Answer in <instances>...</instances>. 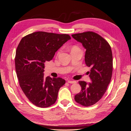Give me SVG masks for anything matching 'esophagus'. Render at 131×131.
Here are the masks:
<instances>
[{
	"mask_svg": "<svg viewBox=\"0 0 131 131\" xmlns=\"http://www.w3.org/2000/svg\"><path fill=\"white\" fill-rule=\"evenodd\" d=\"M67 81H68V82L69 83V84H75V83L77 82L75 81H74V80H68Z\"/></svg>",
	"mask_w": 131,
	"mask_h": 131,
	"instance_id": "obj_1",
	"label": "esophagus"
}]
</instances>
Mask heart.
Wrapping results in <instances>:
<instances>
[{
    "label": "heart",
    "mask_w": 131,
    "mask_h": 131,
    "mask_svg": "<svg viewBox=\"0 0 131 131\" xmlns=\"http://www.w3.org/2000/svg\"><path fill=\"white\" fill-rule=\"evenodd\" d=\"M78 47L77 46H73V47H72V50H73V49H78Z\"/></svg>",
    "instance_id": "heart-1"
}]
</instances>
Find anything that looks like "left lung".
I'll return each mask as SVG.
<instances>
[{"label":"left lung","instance_id":"8db88e82","mask_svg":"<svg viewBox=\"0 0 131 131\" xmlns=\"http://www.w3.org/2000/svg\"><path fill=\"white\" fill-rule=\"evenodd\" d=\"M72 35L86 49L85 61L86 66L91 67L89 77L92 80L89 84L79 81L81 90L74 99L80 105L89 106L101 100L110 82L113 68L112 51L108 41L93 31Z\"/></svg>","mask_w":131,"mask_h":131}]
</instances>
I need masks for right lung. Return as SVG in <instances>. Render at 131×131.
Returning <instances> with one entry per match:
<instances>
[{"instance_id":"obj_1","label":"right lung","mask_w":131,"mask_h":131,"mask_svg":"<svg viewBox=\"0 0 131 131\" xmlns=\"http://www.w3.org/2000/svg\"><path fill=\"white\" fill-rule=\"evenodd\" d=\"M70 39L66 34L37 31L19 42L15 58L16 72L23 93L34 105L47 108L56 102L66 81L44 77L45 63L52 60L55 52Z\"/></svg>"}]
</instances>
